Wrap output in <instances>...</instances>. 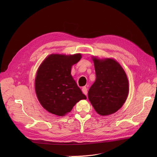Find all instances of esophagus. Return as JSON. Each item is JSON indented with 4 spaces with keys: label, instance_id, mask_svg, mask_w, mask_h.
<instances>
[{
    "label": "esophagus",
    "instance_id": "obj_1",
    "mask_svg": "<svg viewBox=\"0 0 157 157\" xmlns=\"http://www.w3.org/2000/svg\"><path fill=\"white\" fill-rule=\"evenodd\" d=\"M87 88L86 86H83V88H82V92H83V93L85 94V95H87Z\"/></svg>",
    "mask_w": 157,
    "mask_h": 157
}]
</instances>
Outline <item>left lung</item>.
<instances>
[{
  "label": "left lung",
  "mask_w": 157,
  "mask_h": 157,
  "mask_svg": "<svg viewBox=\"0 0 157 157\" xmlns=\"http://www.w3.org/2000/svg\"><path fill=\"white\" fill-rule=\"evenodd\" d=\"M96 79L89 89L88 99L102 116L120 109L128 94V81L120 63L112 59L93 58Z\"/></svg>",
  "instance_id": "1"
}]
</instances>
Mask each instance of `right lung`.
I'll return each mask as SVG.
<instances>
[{"mask_svg":"<svg viewBox=\"0 0 157 157\" xmlns=\"http://www.w3.org/2000/svg\"><path fill=\"white\" fill-rule=\"evenodd\" d=\"M81 59L79 53L52 54L39 66L35 90L40 104L48 112L63 117L86 98L71 74L72 66Z\"/></svg>","mask_w":157,"mask_h":157,"instance_id":"obj_1","label":"right lung"}]
</instances>
